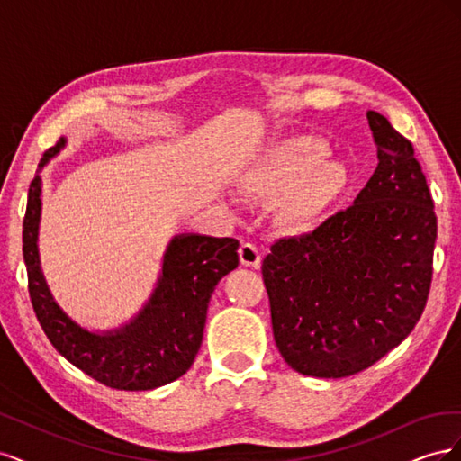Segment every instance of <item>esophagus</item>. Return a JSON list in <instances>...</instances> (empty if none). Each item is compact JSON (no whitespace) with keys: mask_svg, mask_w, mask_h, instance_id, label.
Returning <instances> with one entry per match:
<instances>
[{"mask_svg":"<svg viewBox=\"0 0 461 461\" xmlns=\"http://www.w3.org/2000/svg\"><path fill=\"white\" fill-rule=\"evenodd\" d=\"M240 261L242 265H246V267H254L258 269L261 265V252L259 248L252 242H242L240 246Z\"/></svg>","mask_w":461,"mask_h":461,"instance_id":"obj_1","label":"esophagus"}]
</instances>
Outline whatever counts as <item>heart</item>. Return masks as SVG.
<instances>
[{
	"instance_id": "heart-1",
	"label": "heart",
	"mask_w": 461,
	"mask_h": 461,
	"mask_svg": "<svg viewBox=\"0 0 461 461\" xmlns=\"http://www.w3.org/2000/svg\"><path fill=\"white\" fill-rule=\"evenodd\" d=\"M329 144L315 134L286 136L252 161L242 175V186L261 198H281V217L303 225L346 186V167L329 159Z\"/></svg>"
}]
</instances>
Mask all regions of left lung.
Segmentation results:
<instances>
[{
	"label": "left lung",
	"mask_w": 461,
	"mask_h": 461,
	"mask_svg": "<svg viewBox=\"0 0 461 461\" xmlns=\"http://www.w3.org/2000/svg\"><path fill=\"white\" fill-rule=\"evenodd\" d=\"M379 165L350 207L271 244L261 273L286 364L340 379L371 367L413 330L429 298L437 215L413 146L367 111Z\"/></svg>",
	"instance_id": "1"
}]
</instances>
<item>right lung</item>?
Listing matches in <instances>:
<instances>
[{
    "label": "right lung",
    "instance_id": "add662e5",
    "mask_svg": "<svg viewBox=\"0 0 461 461\" xmlns=\"http://www.w3.org/2000/svg\"><path fill=\"white\" fill-rule=\"evenodd\" d=\"M65 138L40 159V169L65 146ZM41 178L29 188L23 221V256L34 313L46 337L67 361L105 386L151 390L183 376L200 350L207 305L217 283L239 267V240L178 234L163 256L156 290L129 325L90 332L53 300L40 269L38 225Z\"/></svg>",
    "mask_w": 461,
    "mask_h": 461
}]
</instances>
